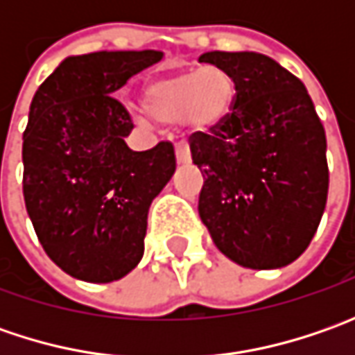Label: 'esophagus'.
I'll list each match as a JSON object with an SVG mask.
<instances>
[{"mask_svg": "<svg viewBox=\"0 0 355 355\" xmlns=\"http://www.w3.org/2000/svg\"><path fill=\"white\" fill-rule=\"evenodd\" d=\"M175 157H178V164H187V162H191V152H189L187 142L175 144Z\"/></svg>", "mask_w": 355, "mask_h": 355, "instance_id": "obj_1", "label": "esophagus"}]
</instances>
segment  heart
Returning a JSON list of instances; mask_svg holds the SVG:
<instances>
[{"mask_svg": "<svg viewBox=\"0 0 355 355\" xmlns=\"http://www.w3.org/2000/svg\"><path fill=\"white\" fill-rule=\"evenodd\" d=\"M231 103L233 83L217 67L159 76L144 89L146 112L168 124L189 118L199 128H211L227 116Z\"/></svg>", "mask_w": 355, "mask_h": 355, "instance_id": "heart-1", "label": "heart"}]
</instances>
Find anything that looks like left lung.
Returning a JSON list of instances; mask_svg holds the SVG:
<instances>
[{
	"label": "left lung",
	"mask_w": 355,
	"mask_h": 355,
	"mask_svg": "<svg viewBox=\"0 0 355 355\" xmlns=\"http://www.w3.org/2000/svg\"><path fill=\"white\" fill-rule=\"evenodd\" d=\"M235 83L227 116L189 136L205 182L199 217L219 251L247 268H280L306 251L328 198L326 134L300 78L270 57H199Z\"/></svg>",
	"instance_id": "8db88e82"
}]
</instances>
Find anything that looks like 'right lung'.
<instances>
[{
	"label": "right lung",
	"instance_id": "add662e5",
	"mask_svg": "<svg viewBox=\"0 0 355 355\" xmlns=\"http://www.w3.org/2000/svg\"><path fill=\"white\" fill-rule=\"evenodd\" d=\"M162 51L69 57L37 89L23 132V198L39 243L71 277L112 282L140 263L152 199L175 171L173 144L134 152L112 94Z\"/></svg>",
	"mask_w": 355,
	"mask_h": 355
}]
</instances>
